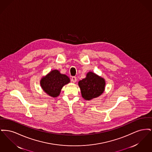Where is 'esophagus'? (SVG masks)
<instances>
[{
  "label": "esophagus",
  "instance_id": "obj_1",
  "mask_svg": "<svg viewBox=\"0 0 152 152\" xmlns=\"http://www.w3.org/2000/svg\"><path fill=\"white\" fill-rule=\"evenodd\" d=\"M71 81H72L73 83H75V82L77 81L76 77H75V76H73L71 78Z\"/></svg>",
  "mask_w": 152,
  "mask_h": 152
}]
</instances>
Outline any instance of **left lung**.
Wrapping results in <instances>:
<instances>
[{
	"instance_id": "left-lung-1",
	"label": "left lung",
	"mask_w": 152,
	"mask_h": 152,
	"mask_svg": "<svg viewBox=\"0 0 152 152\" xmlns=\"http://www.w3.org/2000/svg\"><path fill=\"white\" fill-rule=\"evenodd\" d=\"M82 97L87 100L99 97L104 92L105 80L95 73H88L87 77L79 82Z\"/></svg>"
}]
</instances>
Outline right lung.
I'll list each match as a JSON object with an SVG mask.
<instances>
[{"label": "right lung", "mask_w": 152, "mask_h": 152, "mask_svg": "<svg viewBox=\"0 0 152 152\" xmlns=\"http://www.w3.org/2000/svg\"><path fill=\"white\" fill-rule=\"evenodd\" d=\"M70 80L66 75L61 74L58 70H53L42 79L40 85L45 92L56 97L60 94L63 87Z\"/></svg>", "instance_id": "1"}]
</instances>
